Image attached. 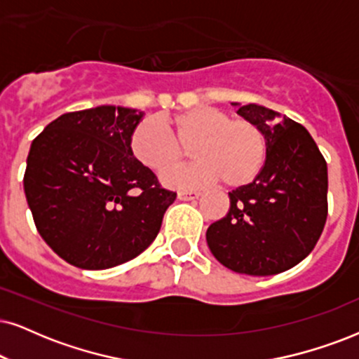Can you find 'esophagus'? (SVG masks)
<instances>
[{
    "mask_svg": "<svg viewBox=\"0 0 359 359\" xmlns=\"http://www.w3.org/2000/svg\"><path fill=\"white\" fill-rule=\"evenodd\" d=\"M201 195H202L201 190H190V192H187V190H182V192L177 194V198H179V201L187 202V201H195V198H198Z\"/></svg>",
    "mask_w": 359,
    "mask_h": 359,
    "instance_id": "obj_1",
    "label": "esophagus"
}]
</instances>
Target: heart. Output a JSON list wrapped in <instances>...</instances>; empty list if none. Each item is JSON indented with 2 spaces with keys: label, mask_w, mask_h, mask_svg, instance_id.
<instances>
[{
  "label": "heart",
  "mask_w": 359,
  "mask_h": 359,
  "mask_svg": "<svg viewBox=\"0 0 359 359\" xmlns=\"http://www.w3.org/2000/svg\"><path fill=\"white\" fill-rule=\"evenodd\" d=\"M194 162L167 172L162 184L172 189H195L222 179L226 187H242L260 174L266 161V135L248 119H232L217 107H192L162 124L152 117L140 121L129 137V151L146 169L161 174L185 158Z\"/></svg>",
  "instance_id": "b5f03b06"
}]
</instances>
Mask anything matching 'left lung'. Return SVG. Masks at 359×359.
<instances>
[{"label": "left lung", "instance_id": "8db88e82", "mask_svg": "<svg viewBox=\"0 0 359 359\" xmlns=\"http://www.w3.org/2000/svg\"><path fill=\"white\" fill-rule=\"evenodd\" d=\"M237 106L266 135V161L252 184L229 194L230 210L207 229V245L237 273L269 276L310 255L328 215V169L310 133L258 104Z\"/></svg>", "mask_w": 359, "mask_h": 359}]
</instances>
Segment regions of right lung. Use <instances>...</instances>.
Instances as JSON below:
<instances>
[{"label": "right lung", "mask_w": 359, "mask_h": 359, "mask_svg": "<svg viewBox=\"0 0 359 359\" xmlns=\"http://www.w3.org/2000/svg\"><path fill=\"white\" fill-rule=\"evenodd\" d=\"M144 112L97 106L66 112L31 144L25 194L36 229L62 260L106 270L156 240L175 194L129 151Z\"/></svg>", "instance_id": "obj_1"}]
</instances>
